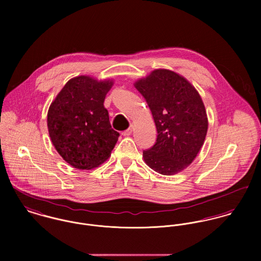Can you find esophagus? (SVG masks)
Here are the masks:
<instances>
[{
	"label": "esophagus",
	"mask_w": 261,
	"mask_h": 261,
	"mask_svg": "<svg viewBox=\"0 0 261 261\" xmlns=\"http://www.w3.org/2000/svg\"><path fill=\"white\" fill-rule=\"evenodd\" d=\"M132 133H133V125H130L127 129H125L124 132H122V136H124V137H127V136H129V135H132Z\"/></svg>",
	"instance_id": "1"
}]
</instances>
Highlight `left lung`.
Wrapping results in <instances>:
<instances>
[{
  "label": "left lung",
  "instance_id": "obj_1",
  "mask_svg": "<svg viewBox=\"0 0 261 261\" xmlns=\"http://www.w3.org/2000/svg\"><path fill=\"white\" fill-rule=\"evenodd\" d=\"M145 97L158 132L155 144L143 151L150 169L171 176L195 160L208 129V117L196 88L182 75L155 69L135 82Z\"/></svg>",
  "mask_w": 261,
  "mask_h": 261
}]
</instances>
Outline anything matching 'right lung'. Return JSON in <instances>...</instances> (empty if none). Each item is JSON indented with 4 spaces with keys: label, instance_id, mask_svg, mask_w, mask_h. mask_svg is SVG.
Segmentation results:
<instances>
[{
    "label": "right lung",
    "instance_id": "right-lung-1",
    "mask_svg": "<svg viewBox=\"0 0 261 261\" xmlns=\"http://www.w3.org/2000/svg\"><path fill=\"white\" fill-rule=\"evenodd\" d=\"M112 79L88 75L68 80L49 107L51 142L63 160L79 170H91L111 155L119 134L111 125L103 102Z\"/></svg>",
    "mask_w": 261,
    "mask_h": 261
}]
</instances>
